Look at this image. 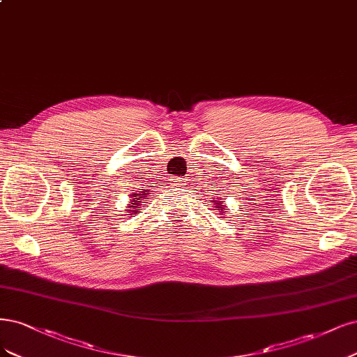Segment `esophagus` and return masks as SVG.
I'll list each match as a JSON object with an SVG mask.
<instances>
[{"label":"esophagus","instance_id":"obj_1","mask_svg":"<svg viewBox=\"0 0 357 357\" xmlns=\"http://www.w3.org/2000/svg\"><path fill=\"white\" fill-rule=\"evenodd\" d=\"M171 181H173V184L174 186H184V180L183 178H180V177H176V178H171Z\"/></svg>","mask_w":357,"mask_h":357}]
</instances>
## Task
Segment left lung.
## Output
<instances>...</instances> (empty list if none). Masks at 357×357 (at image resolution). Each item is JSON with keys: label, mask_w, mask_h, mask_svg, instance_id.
Here are the masks:
<instances>
[{"label": "left lung", "mask_w": 357, "mask_h": 357, "mask_svg": "<svg viewBox=\"0 0 357 357\" xmlns=\"http://www.w3.org/2000/svg\"><path fill=\"white\" fill-rule=\"evenodd\" d=\"M225 199H226V198H225ZM213 202H215V206H217V208H221V213H226V206L221 205V204L225 202L223 199H218V201H217V198H214V201H213Z\"/></svg>", "instance_id": "8db88e82"}]
</instances>
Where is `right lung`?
<instances>
[{
  "mask_svg": "<svg viewBox=\"0 0 357 357\" xmlns=\"http://www.w3.org/2000/svg\"><path fill=\"white\" fill-rule=\"evenodd\" d=\"M137 194L139 195V199H134L133 196L137 195ZM143 193H134L132 195V199H131V202L132 204H130V208H131V210H130V213H132V214H136V213H139V210H137V208L142 205L140 202H142V198H144V196H142ZM146 195V193H144ZM132 214H128V215H132Z\"/></svg>",
  "mask_w": 357,
  "mask_h": 357,
  "instance_id": "add662e5",
  "label": "right lung"
}]
</instances>
